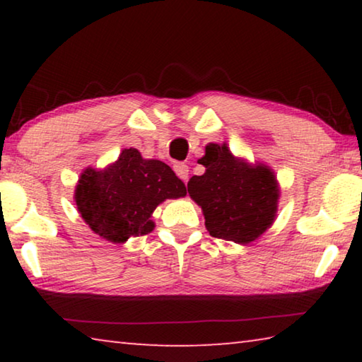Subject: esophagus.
Listing matches in <instances>:
<instances>
[{
  "mask_svg": "<svg viewBox=\"0 0 362 362\" xmlns=\"http://www.w3.org/2000/svg\"><path fill=\"white\" fill-rule=\"evenodd\" d=\"M174 170H175V174L179 175L183 182L188 180V166H187V164L175 163L174 164Z\"/></svg>",
  "mask_w": 362,
  "mask_h": 362,
  "instance_id": "obj_1",
  "label": "esophagus"
}]
</instances>
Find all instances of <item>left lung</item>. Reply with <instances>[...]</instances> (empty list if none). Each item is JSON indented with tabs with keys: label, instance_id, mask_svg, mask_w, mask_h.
Instances as JSON below:
<instances>
[{
	"label": "left lung",
	"instance_id": "obj_1",
	"mask_svg": "<svg viewBox=\"0 0 362 362\" xmlns=\"http://www.w3.org/2000/svg\"><path fill=\"white\" fill-rule=\"evenodd\" d=\"M199 164L206 173L189 179L188 194L203 209L211 236L249 244L273 225L279 185L272 169L236 158L226 144L207 145Z\"/></svg>",
	"mask_w": 362,
	"mask_h": 362
}]
</instances>
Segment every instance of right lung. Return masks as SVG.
<instances>
[{"instance_id":"obj_1","label":"right lung","mask_w":362,"mask_h":362,"mask_svg":"<svg viewBox=\"0 0 362 362\" xmlns=\"http://www.w3.org/2000/svg\"><path fill=\"white\" fill-rule=\"evenodd\" d=\"M185 194V183L166 163L144 159L139 150L124 148L105 169L83 170L75 201L90 230L121 244L148 235L155 228L150 218L158 204Z\"/></svg>"}]
</instances>
